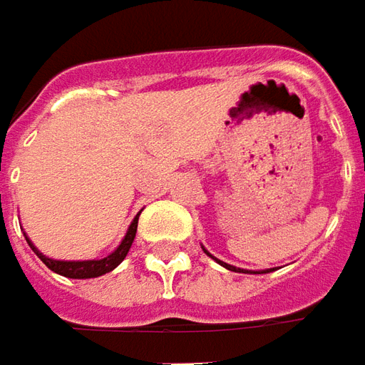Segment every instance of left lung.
<instances>
[{"mask_svg": "<svg viewBox=\"0 0 365 365\" xmlns=\"http://www.w3.org/2000/svg\"><path fill=\"white\" fill-rule=\"evenodd\" d=\"M202 251H205V253H207V255L211 257V259H215V261H217V263H221L222 267H225V269H229V271H235V273H241V271H243V269L233 267V265H229V263H222V261H219V259H217V257H212L211 253H209V251H207V249H205V247H202ZM243 273H259V271H243ZM261 273H269V269H267V271H261Z\"/></svg>", "mask_w": 365, "mask_h": 365, "instance_id": "1", "label": "left lung"}]
</instances>
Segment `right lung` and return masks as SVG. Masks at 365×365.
Here are the masks:
<instances>
[{
	"mask_svg": "<svg viewBox=\"0 0 365 365\" xmlns=\"http://www.w3.org/2000/svg\"><path fill=\"white\" fill-rule=\"evenodd\" d=\"M136 227H138V215H136L134 221L130 222V227H128V231L124 235L122 243H120L108 257H104V259H90V261H58V259H50V257H46L43 253H40L28 237H26V241H28V245L31 247V251L40 257L41 261L46 263V267L51 269L53 273L63 275V277H70V279H92V277L106 275V273H110L112 269L118 267L120 263L124 261V257L128 255L132 241H134V237H136Z\"/></svg>",
	"mask_w": 365,
	"mask_h": 365,
	"instance_id": "add662e5",
	"label": "right lung"
}]
</instances>
